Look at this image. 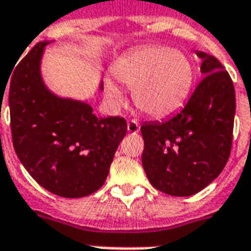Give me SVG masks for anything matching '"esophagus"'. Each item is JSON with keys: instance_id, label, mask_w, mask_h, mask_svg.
Masks as SVG:
<instances>
[{"instance_id": "obj_1", "label": "esophagus", "mask_w": 251, "mask_h": 251, "mask_svg": "<svg viewBox=\"0 0 251 251\" xmlns=\"http://www.w3.org/2000/svg\"><path fill=\"white\" fill-rule=\"evenodd\" d=\"M127 131L131 134H135L139 131V124L137 120H129L127 121Z\"/></svg>"}]
</instances>
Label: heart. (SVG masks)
<instances>
[{"mask_svg":"<svg viewBox=\"0 0 251 251\" xmlns=\"http://www.w3.org/2000/svg\"><path fill=\"white\" fill-rule=\"evenodd\" d=\"M118 82L133 88L135 105L150 117L163 118L183 106L194 83L195 70L187 54L164 45L134 49L113 65ZM106 94L122 101V92L112 79L105 80Z\"/></svg>","mask_w":251,"mask_h":251,"instance_id":"obj_1","label":"heart"}]
</instances>
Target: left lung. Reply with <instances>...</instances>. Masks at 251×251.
Masks as SVG:
<instances>
[{"label":"left lung","mask_w":251,"mask_h":251,"mask_svg":"<svg viewBox=\"0 0 251 251\" xmlns=\"http://www.w3.org/2000/svg\"><path fill=\"white\" fill-rule=\"evenodd\" d=\"M204 76L179 113L141 126L142 164L150 182L168 195L189 197L210 185L229 159L236 95L218 58L197 52Z\"/></svg>","instance_id":"8db88e82"}]
</instances>
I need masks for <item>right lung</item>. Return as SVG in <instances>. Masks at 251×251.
I'll return each mask as SVG.
<instances>
[{"label":"right lung","mask_w":251,"mask_h":251,"mask_svg":"<svg viewBox=\"0 0 251 251\" xmlns=\"http://www.w3.org/2000/svg\"><path fill=\"white\" fill-rule=\"evenodd\" d=\"M48 44L37 43L11 74L14 150L40 186L58 197L82 198L104 185L127 124L118 116L96 117L87 102L50 92L40 73Z\"/></svg>","instance_id":"1"}]
</instances>
